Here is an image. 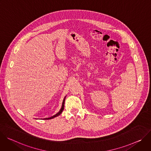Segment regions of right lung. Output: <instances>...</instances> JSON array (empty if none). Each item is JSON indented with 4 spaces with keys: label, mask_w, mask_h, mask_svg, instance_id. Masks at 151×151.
Wrapping results in <instances>:
<instances>
[{
    "label": "right lung",
    "mask_w": 151,
    "mask_h": 151,
    "mask_svg": "<svg viewBox=\"0 0 151 151\" xmlns=\"http://www.w3.org/2000/svg\"><path fill=\"white\" fill-rule=\"evenodd\" d=\"M65 99H66V97H64V100H63V103H62V107H61V109L60 110V111H59V112H58L57 114H55V115H54V116H51V117H50V118H45V119H50L54 118H55V117H56V116H57L60 115L61 114V112H63V109H64V101H65Z\"/></svg>",
    "instance_id": "1"
}]
</instances>
